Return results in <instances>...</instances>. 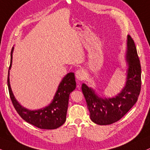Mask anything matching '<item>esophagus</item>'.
Here are the masks:
<instances>
[{
	"instance_id": "34e87169",
	"label": "esophagus",
	"mask_w": 150,
	"mask_h": 150,
	"mask_svg": "<svg viewBox=\"0 0 150 150\" xmlns=\"http://www.w3.org/2000/svg\"><path fill=\"white\" fill-rule=\"evenodd\" d=\"M76 78L78 79L79 81L83 80L85 76H86V73H85L84 70L83 69H78L75 73Z\"/></svg>"
}]
</instances>
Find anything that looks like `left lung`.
Segmentation results:
<instances>
[{"instance_id":"obj_1","label":"left lung","mask_w":150,"mask_h":150,"mask_svg":"<svg viewBox=\"0 0 150 150\" xmlns=\"http://www.w3.org/2000/svg\"><path fill=\"white\" fill-rule=\"evenodd\" d=\"M127 61L129 64L126 86L115 97L101 99L95 91L85 83L82 84L83 93L92 121L99 125L113 124L134 106L141 89V67L136 45L132 37H127Z\"/></svg>"}]
</instances>
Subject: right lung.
<instances>
[{"label": "right lung", "mask_w": 150, "mask_h": 150, "mask_svg": "<svg viewBox=\"0 0 150 150\" xmlns=\"http://www.w3.org/2000/svg\"><path fill=\"white\" fill-rule=\"evenodd\" d=\"M12 50L11 51V61L9 69H10L12 66ZM7 86L12 104L18 114L28 123L42 129H55L63 125L66 120L69 94L76 87L74 73L70 72L61 81L54 99L49 106L38 110H30L21 106L14 97L10 84L9 71Z\"/></svg>", "instance_id": "obj_1"}]
</instances>
